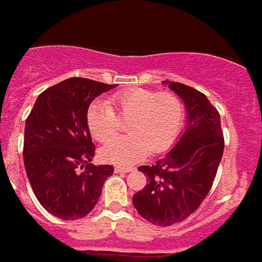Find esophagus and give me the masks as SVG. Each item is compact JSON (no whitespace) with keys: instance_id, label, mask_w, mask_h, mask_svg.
I'll use <instances>...</instances> for the list:
<instances>
[{"instance_id":"1","label":"esophagus","mask_w":262,"mask_h":262,"mask_svg":"<svg viewBox=\"0 0 262 262\" xmlns=\"http://www.w3.org/2000/svg\"><path fill=\"white\" fill-rule=\"evenodd\" d=\"M133 170V166H116L115 167V172H129Z\"/></svg>"}]
</instances>
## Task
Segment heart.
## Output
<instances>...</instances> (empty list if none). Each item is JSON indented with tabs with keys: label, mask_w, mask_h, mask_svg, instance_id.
Returning a JSON list of instances; mask_svg holds the SVG:
<instances>
[{
	"label": "heart",
	"mask_w": 262,
	"mask_h": 262,
	"mask_svg": "<svg viewBox=\"0 0 262 262\" xmlns=\"http://www.w3.org/2000/svg\"><path fill=\"white\" fill-rule=\"evenodd\" d=\"M119 116L129 118V136L107 142L100 157L115 165H128L146 158L151 151L158 154L174 143L183 122V104L171 92L146 88H129L118 92L111 100H95L87 110V126L95 139L106 142L118 132Z\"/></svg>",
	"instance_id": "1"
}]
</instances>
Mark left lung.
<instances>
[{"instance_id":"8db88e82","label":"left lung","mask_w":262,"mask_h":262,"mask_svg":"<svg viewBox=\"0 0 262 262\" xmlns=\"http://www.w3.org/2000/svg\"><path fill=\"white\" fill-rule=\"evenodd\" d=\"M162 83L183 101L186 127L165 157L138 168L148 182L134 194L133 204L148 222L170 226L193 214L210 191L224 154V136L220 114L202 92L167 80Z\"/></svg>"}]
</instances>
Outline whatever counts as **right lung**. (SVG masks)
I'll return each instance as SVG.
<instances>
[{
    "label": "right lung",
    "mask_w": 262,
    "mask_h": 262,
    "mask_svg": "<svg viewBox=\"0 0 262 262\" xmlns=\"http://www.w3.org/2000/svg\"><path fill=\"white\" fill-rule=\"evenodd\" d=\"M71 77L44 91L25 123L24 165L45 210L64 221L85 217L100 198L110 165L95 166L87 110L95 97L115 88Z\"/></svg>",
    "instance_id": "obj_1"
}]
</instances>
